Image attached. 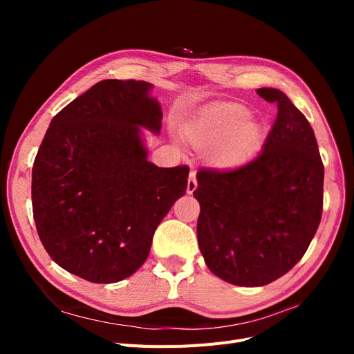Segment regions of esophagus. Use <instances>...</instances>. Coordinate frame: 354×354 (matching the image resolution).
Wrapping results in <instances>:
<instances>
[{"mask_svg": "<svg viewBox=\"0 0 354 354\" xmlns=\"http://www.w3.org/2000/svg\"><path fill=\"white\" fill-rule=\"evenodd\" d=\"M198 187V181H196V176L195 173H190L189 176V180H187V194H194V192L196 190Z\"/></svg>", "mask_w": 354, "mask_h": 354, "instance_id": "34e87169", "label": "esophagus"}]
</instances>
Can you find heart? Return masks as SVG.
Listing matches in <instances>:
<instances>
[{
    "label": "heart",
    "instance_id": "b5f03b06",
    "mask_svg": "<svg viewBox=\"0 0 354 354\" xmlns=\"http://www.w3.org/2000/svg\"><path fill=\"white\" fill-rule=\"evenodd\" d=\"M250 111L242 104H220L203 112L185 127L187 142L198 151H208L212 162L221 168L243 164L261 142L260 127L250 120Z\"/></svg>",
    "mask_w": 354,
    "mask_h": 354
}]
</instances>
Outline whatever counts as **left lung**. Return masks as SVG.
<instances>
[{
	"mask_svg": "<svg viewBox=\"0 0 354 354\" xmlns=\"http://www.w3.org/2000/svg\"><path fill=\"white\" fill-rule=\"evenodd\" d=\"M257 94L276 103L263 151L239 168L201 169L198 243L208 269L238 286H263L303 259L324 207V164L313 128L288 95Z\"/></svg>",
	"mask_w": 354,
	"mask_h": 354,
	"instance_id": "1",
	"label": "left lung"
}]
</instances>
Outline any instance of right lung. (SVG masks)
Returning <instances> with one entry per match:
<instances>
[{
  "label": "right lung",
  "mask_w": 354,
  "mask_h": 354,
  "mask_svg": "<svg viewBox=\"0 0 354 354\" xmlns=\"http://www.w3.org/2000/svg\"><path fill=\"white\" fill-rule=\"evenodd\" d=\"M152 84L104 80L50 122L32 167L38 236L62 269L113 283L146 261L159 223L186 194L189 168L147 159L142 128L159 134Z\"/></svg>",
  "instance_id": "obj_1"
}]
</instances>
